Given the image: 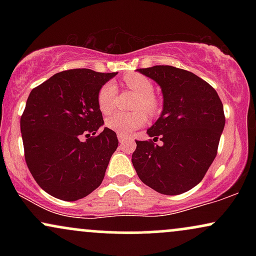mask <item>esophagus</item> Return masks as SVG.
I'll use <instances>...</instances> for the list:
<instances>
[{
  "instance_id": "1",
  "label": "esophagus",
  "mask_w": 256,
  "mask_h": 256,
  "mask_svg": "<svg viewBox=\"0 0 256 256\" xmlns=\"http://www.w3.org/2000/svg\"><path fill=\"white\" fill-rule=\"evenodd\" d=\"M118 140H119L120 143H124V142H126V140H128V136H125V134H118Z\"/></svg>"
}]
</instances>
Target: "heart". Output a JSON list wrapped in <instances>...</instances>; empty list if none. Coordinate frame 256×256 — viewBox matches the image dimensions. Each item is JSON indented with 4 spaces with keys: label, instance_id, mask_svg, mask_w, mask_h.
<instances>
[{
    "label": "heart",
    "instance_id": "1",
    "mask_svg": "<svg viewBox=\"0 0 256 256\" xmlns=\"http://www.w3.org/2000/svg\"><path fill=\"white\" fill-rule=\"evenodd\" d=\"M125 85L128 89L136 92L138 98L134 102V107L138 110L134 112H116L106 119V125L118 134H128L136 128H140L146 122V116L144 112L140 110L143 108L149 114H155L158 110L156 98L152 96L154 85L150 79L142 74H128L124 78ZM118 89L113 82H108L104 84L98 91V102L102 113H110L116 106V98Z\"/></svg>",
    "mask_w": 256,
    "mask_h": 256
}]
</instances>
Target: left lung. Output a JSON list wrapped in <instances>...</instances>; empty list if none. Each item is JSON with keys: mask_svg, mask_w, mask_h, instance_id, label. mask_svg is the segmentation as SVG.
Returning a JSON list of instances; mask_svg holds the SVG:
<instances>
[{"mask_svg": "<svg viewBox=\"0 0 256 256\" xmlns=\"http://www.w3.org/2000/svg\"><path fill=\"white\" fill-rule=\"evenodd\" d=\"M138 72L161 88L164 108L146 130L152 140H136L132 165L146 185L164 195H179L196 186L216 156L225 126L224 107L216 91L194 73L173 66Z\"/></svg>", "mask_w": 256, "mask_h": 256, "instance_id": "8db88e82", "label": "left lung"}]
</instances>
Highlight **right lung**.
<instances>
[{
	"label": "right lung",
	"instance_id": "obj_1",
	"mask_svg": "<svg viewBox=\"0 0 256 256\" xmlns=\"http://www.w3.org/2000/svg\"><path fill=\"white\" fill-rule=\"evenodd\" d=\"M116 74L68 70L28 95L20 119L26 165L49 195L77 201L101 185L119 142L110 128L100 131L104 122L98 95Z\"/></svg>",
	"mask_w": 256,
	"mask_h": 256
}]
</instances>
